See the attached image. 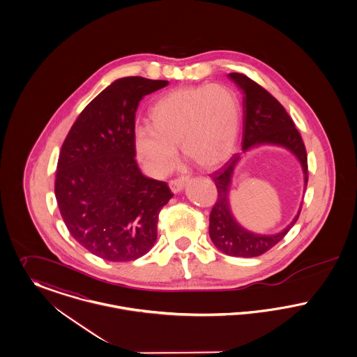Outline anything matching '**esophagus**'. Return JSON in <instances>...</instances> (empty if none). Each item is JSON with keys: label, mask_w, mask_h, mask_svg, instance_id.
Returning a JSON list of instances; mask_svg holds the SVG:
<instances>
[{"label": "esophagus", "mask_w": 357, "mask_h": 357, "mask_svg": "<svg viewBox=\"0 0 357 357\" xmlns=\"http://www.w3.org/2000/svg\"><path fill=\"white\" fill-rule=\"evenodd\" d=\"M186 182H188V179H186L185 176L178 178V179H172V181L169 182V189H171V191H172L174 194H176V192H179V191L183 190V188L186 186Z\"/></svg>", "instance_id": "obj_1"}]
</instances>
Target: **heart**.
<instances>
[{
	"label": "heart",
	"mask_w": 357,
	"mask_h": 357,
	"mask_svg": "<svg viewBox=\"0 0 357 357\" xmlns=\"http://www.w3.org/2000/svg\"><path fill=\"white\" fill-rule=\"evenodd\" d=\"M240 117V101L228 86L205 84L171 90L151 106L149 126L135 129L136 158L153 178H165L175 167L178 146L195 166L217 167L234 151Z\"/></svg>",
	"instance_id": "1"
}]
</instances>
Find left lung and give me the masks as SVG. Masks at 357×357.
I'll return each mask as SVG.
<instances>
[{"mask_svg": "<svg viewBox=\"0 0 357 357\" xmlns=\"http://www.w3.org/2000/svg\"><path fill=\"white\" fill-rule=\"evenodd\" d=\"M231 79L243 93V151L259 146H278L290 151L302 166L305 189L307 186V155L298 129L286 109L276 98L244 74L231 73ZM241 159L240 153L213 174V181L218 191L217 202L210 211L209 234L217 250L236 257H255L275 247L294 227L302 204L293 221L275 234H257L243 228L233 217L229 202L231 178L234 168Z\"/></svg>", "mask_w": 357, "mask_h": 357, "instance_id": "left-lung-1", "label": "left lung"}]
</instances>
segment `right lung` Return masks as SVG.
<instances>
[{"instance_id": "right-lung-1", "label": "right lung", "mask_w": 357, "mask_h": 357, "mask_svg": "<svg viewBox=\"0 0 357 357\" xmlns=\"http://www.w3.org/2000/svg\"><path fill=\"white\" fill-rule=\"evenodd\" d=\"M167 81L126 77L109 84L78 116L59 153L55 197L70 234L109 261L144 256L158 237L166 182L136 163L132 136L140 101Z\"/></svg>"}]
</instances>
